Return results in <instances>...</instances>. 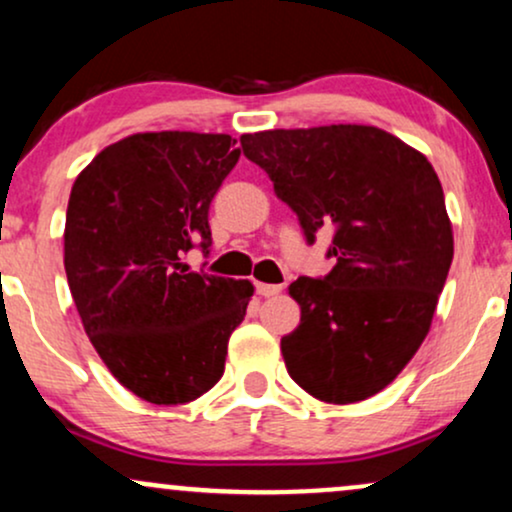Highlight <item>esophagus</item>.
<instances>
[{
	"label": "esophagus",
	"mask_w": 512,
	"mask_h": 512,
	"mask_svg": "<svg viewBox=\"0 0 512 512\" xmlns=\"http://www.w3.org/2000/svg\"><path fill=\"white\" fill-rule=\"evenodd\" d=\"M281 289H284V286H281V284H257V293H260L262 298L279 296Z\"/></svg>",
	"instance_id": "34e87169"
}]
</instances>
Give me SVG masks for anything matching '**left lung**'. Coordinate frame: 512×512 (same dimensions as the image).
<instances>
[{
	"instance_id": "1",
	"label": "left lung",
	"mask_w": 512,
	"mask_h": 512,
	"mask_svg": "<svg viewBox=\"0 0 512 512\" xmlns=\"http://www.w3.org/2000/svg\"><path fill=\"white\" fill-rule=\"evenodd\" d=\"M308 243L334 231L325 279L298 276L301 325L281 339L286 370L320 402L378 395L431 330L452 262V223L428 158L370 125L243 134Z\"/></svg>"
}]
</instances>
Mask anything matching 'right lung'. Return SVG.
Segmentation results:
<instances>
[{"instance_id":"right-lung-1","label":"right lung","mask_w":512,"mask_h":512,"mask_svg":"<svg viewBox=\"0 0 512 512\" xmlns=\"http://www.w3.org/2000/svg\"><path fill=\"white\" fill-rule=\"evenodd\" d=\"M228 134L142 132L76 175L64 226L69 291L117 383L151 404H185L221 380L228 337L255 286L190 272L211 245L209 204L238 163Z\"/></svg>"}]
</instances>
